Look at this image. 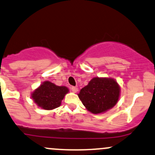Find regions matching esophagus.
I'll return each instance as SVG.
<instances>
[{"label": "esophagus", "mask_w": 155, "mask_h": 155, "mask_svg": "<svg viewBox=\"0 0 155 155\" xmlns=\"http://www.w3.org/2000/svg\"><path fill=\"white\" fill-rule=\"evenodd\" d=\"M71 91H72L73 93H77L78 87H71Z\"/></svg>", "instance_id": "34e87169"}]
</instances>
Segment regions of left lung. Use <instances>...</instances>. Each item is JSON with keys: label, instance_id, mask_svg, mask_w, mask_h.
Listing matches in <instances>:
<instances>
[{"label": "left lung", "instance_id": "left-lung-1", "mask_svg": "<svg viewBox=\"0 0 155 155\" xmlns=\"http://www.w3.org/2000/svg\"><path fill=\"white\" fill-rule=\"evenodd\" d=\"M120 86L111 78L95 77L78 94L87 110L99 114L113 108L119 99Z\"/></svg>", "mask_w": 155, "mask_h": 155}]
</instances>
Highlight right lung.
Listing matches in <instances>:
<instances>
[{"instance_id": "add662e5", "label": "right lung", "mask_w": 155, "mask_h": 155, "mask_svg": "<svg viewBox=\"0 0 155 155\" xmlns=\"http://www.w3.org/2000/svg\"><path fill=\"white\" fill-rule=\"evenodd\" d=\"M69 92L65 86H57L51 81H45L33 93L31 98L39 107L46 110L59 107L62 100Z\"/></svg>"}]
</instances>
